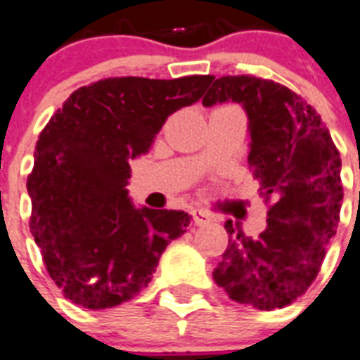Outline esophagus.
Wrapping results in <instances>:
<instances>
[{
  "instance_id": "esophagus-1",
  "label": "esophagus",
  "mask_w": 360,
  "mask_h": 360,
  "mask_svg": "<svg viewBox=\"0 0 360 360\" xmlns=\"http://www.w3.org/2000/svg\"><path fill=\"white\" fill-rule=\"evenodd\" d=\"M192 214V221H194L195 226H207L210 221V216L207 214V212H203V210H192L190 212Z\"/></svg>"
}]
</instances>
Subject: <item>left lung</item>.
Returning a JSON list of instances; mask_svg holds the SVG:
<instances>
[{
  "mask_svg": "<svg viewBox=\"0 0 360 360\" xmlns=\"http://www.w3.org/2000/svg\"><path fill=\"white\" fill-rule=\"evenodd\" d=\"M235 101L250 120V170L268 209L257 238L227 221L229 244L212 271L236 303L274 311L290 305L316 279L337 233L344 188L340 153L320 114L302 96L270 79L224 75L205 107Z\"/></svg>",
  "mask_w": 360,
  "mask_h": 360,
  "instance_id": "8db88e82",
  "label": "left lung"
}]
</instances>
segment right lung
I'll return each instance as SVG.
<instances>
[{"instance_id": "right-lung-1", "label": "right lung", "mask_w": 360, "mask_h": 360, "mask_svg": "<svg viewBox=\"0 0 360 360\" xmlns=\"http://www.w3.org/2000/svg\"><path fill=\"white\" fill-rule=\"evenodd\" d=\"M212 79H101L75 90L42 129L27 179L31 231L72 303L99 311L133 300L186 231L183 210L133 205L129 160L148 153L166 118L195 103Z\"/></svg>"}]
</instances>
